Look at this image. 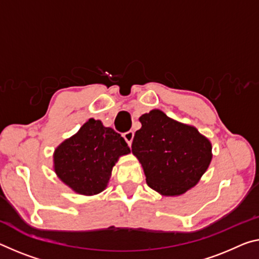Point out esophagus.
<instances>
[{"label":"esophagus","instance_id":"obj_1","mask_svg":"<svg viewBox=\"0 0 259 259\" xmlns=\"http://www.w3.org/2000/svg\"><path fill=\"white\" fill-rule=\"evenodd\" d=\"M123 138L125 139V142L128 143V145L131 146V143H133V139H134V131H126L125 134H123Z\"/></svg>","mask_w":259,"mask_h":259}]
</instances>
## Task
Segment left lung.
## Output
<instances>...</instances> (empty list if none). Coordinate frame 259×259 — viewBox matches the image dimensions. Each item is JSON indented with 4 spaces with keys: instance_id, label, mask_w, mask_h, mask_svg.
Segmentation results:
<instances>
[{
    "instance_id": "1",
    "label": "left lung",
    "mask_w": 259,
    "mask_h": 259,
    "mask_svg": "<svg viewBox=\"0 0 259 259\" xmlns=\"http://www.w3.org/2000/svg\"><path fill=\"white\" fill-rule=\"evenodd\" d=\"M139 122L142 128L135 134L131 151L141 162L147 186L166 197L186 194L210 166V139L160 109L143 114Z\"/></svg>"
}]
</instances>
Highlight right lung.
<instances>
[{
    "label": "right lung",
    "instance_id": "1",
    "mask_svg": "<svg viewBox=\"0 0 259 259\" xmlns=\"http://www.w3.org/2000/svg\"><path fill=\"white\" fill-rule=\"evenodd\" d=\"M130 149L120 134L89 118L53 154L57 178L78 195L94 196L108 186L115 163Z\"/></svg>",
    "mask_w": 259,
    "mask_h": 259
}]
</instances>
